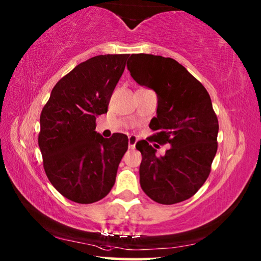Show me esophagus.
I'll return each mask as SVG.
<instances>
[{"mask_svg":"<svg viewBox=\"0 0 261 261\" xmlns=\"http://www.w3.org/2000/svg\"><path fill=\"white\" fill-rule=\"evenodd\" d=\"M137 141H138V138L136 136H129V139H127V143H129V148H135Z\"/></svg>","mask_w":261,"mask_h":261,"instance_id":"obj_1","label":"esophagus"}]
</instances>
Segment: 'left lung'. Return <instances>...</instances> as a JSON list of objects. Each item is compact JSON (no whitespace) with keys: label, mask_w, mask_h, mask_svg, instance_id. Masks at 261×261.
Here are the masks:
<instances>
[{"label":"left lung","mask_w":261,"mask_h":261,"mask_svg":"<svg viewBox=\"0 0 261 261\" xmlns=\"http://www.w3.org/2000/svg\"><path fill=\"white\" fill-rule=\"evenodd\" d=\"M126 66L137 83L158 94V115L149 123L155 134L136 144L143 156L140 186L160 204L188 200L209 177L218 148L219 124L209 93L172 58L131 55ZM150 142L172 147L156 156Z\"/></svg>","instance_id":"left-lung-1"}]
</instances>
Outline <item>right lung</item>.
<instances>
[{
  "mask_svg": "<svg viewBox=\"0 0 261 261\" xmlns=\"http://www.w3.org/2000/svg\"><path fill=\"white\" fill-rule=\"evenodd\" d=\"M129 55H100L79 64L52 89L40 116L39 146L46 177L68 200L90 204L114 186L127 136L103 138L96 117L107 113Z\"/></svg>",
  "mask_w": 261,
  "mask_h": 261,
  "instance_id": "add662e5",
  "label": "right lung"
}]
</instances>
